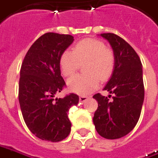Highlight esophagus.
I'll return each instance as SVG.
<instances>
[{
	"mask_svg": "<svg viewBox=\"0 0 158 158\" xmlns=\"http://www.w3.org/2000/svg\"><path fill=\"white\" fill-rule=\"evenodd\" d=\"M87 99H88V97H87V96H85V95H80V96H79V102H86Z\"/></svg>",
	"mask_w": 158,
	"mask_h": 158,
	"instance_id": "34e87169",
	"label": "esophagus"
}]
</instances>
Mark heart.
Returning a JSON list of instances; mask_svg holds the SVG:
<instances>
[{
	"mask_svg": "<svg viewBox=\"0 0 158 158\" xmlns=\"http://www.w3.org/2000/svg\"><path fill=\"white\" fill-rule=\"evenodd\" d=\"M115 52L105 47L99 40L83 39L73 47V50H65L59 59L61 72L64 77H71L85 64V74L76 75L68 81L70 90L79 94H88L99 86L100 79L107 81L116 68Z\"/></svg>",
	"mask_w": 158,
	"mask_h": 158,
	"instance_id": "obj_1",
	"label": "heart"
}]
</instances>
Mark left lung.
<instances>
[{
	"mask_svg": "<svg viewBox=\"0 0 158 158\" xmlns=\"http://www.w3.org/2000/svg\"><path fill=\"white\" fill-rule=\"evenodd\" d=\"M101 36L110 42L117 63L104 87L113 94L112 100L99 93L93 96L98 102L93 121L102 137L114 140L129 134L140 118L144 100L142 64L137 53L124 39L114 33Z\"/></svg>",
	"mask_w": 158,
	"mask_h": 158,
	"instance_id": "left-lung-1",
	"label": "left lung"
}]
</instances>
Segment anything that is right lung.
I'll use <instances>...</instances> for the list:
<instances>
[{"label":"right lung","instance_id":"right-lung-1","mask_svg":"<svg viewBox=\"0 0 158 158\" xmlns=\"http://www.w3.org/2000/svg\"><path fill=\"white\" fill-rule=\"evenodd\" d=\"M69 34L47 32L31 45L20 70L18 100L24 122L43 141H63L71 132L70 108L79 103L75 94L55 98L66 86L59 59L73 42Z\"/></svg>","mask_w":158,"mask_h":158}]
</instances>
